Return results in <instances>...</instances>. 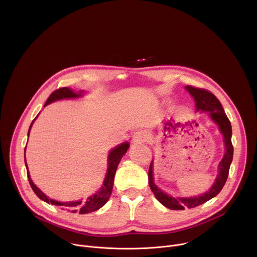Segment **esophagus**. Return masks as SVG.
<instances>
[{"instance_id":"esophagus-1","label":"esophagus","mask_w":257,"mask_h":257,"mask_svg":"<svg viewBox=\"0 0 257 257\" xmlns=\"http://www.w3.org/2000/svg\"><path fill=\"white\" fill-rule=\"evenodd\" d=\"M133 142H142L145 140V134L142 131H136L132 136Z\"/></svg>"}]
</instances>
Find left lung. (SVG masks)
<instances>
[{
	"label": "left lung",
	"instance_id": "left-lung-1",
	"mask_svg": "<svg viewBox=\"0 0 257 257\" xmlns=\"http://www.w3.org/2000/svg\"><path fill=\"white\" fill-rule=\"evenodd\" d=\"M185 88L195 100L196 112L199 111L201 113L202 112L209 113V117L211 118V120L218 126L219 131H221V133L224 136L226 152H225L224 158L218 164V175L213 183V185L210 187L208 191L195 197H173L163 192L155 184L154 173H153L154 162L151 163L150 170H149L150 187L154 192L156 198L163 205L173 210H183L186 207L188 208L196 207L208 201L209 199L213 198L221 192L229 176V170L233 160V152H234L233 144H232V126L227 115L225 114V111L221 102H219L216 96L212 94L210 91L202 88H197L190 85H187Z\"/></svg>",
	"mask_w": 257,
	"mask_h": 257
}]
</instances>
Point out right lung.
<instances>
[{"label":"right lung","instance_id":"add662e5","mask_svg":"<svg viewBox=\"0 0 257 257\" xmlns=\"http://www.w3.org/2000/svg\"><path fill=\"white\" fill-rule=\"evenodd\" d=\"M82 92L83 91H79L78 93H75L74 91L68 87L59 88V89L55 90L54 92H52V94L49 96L48 100L46 101L45 106L53 101H56V100H60V99H64V98L80 97V96H82ZM36 117H35V119H36ZM34 120L30 124L29 130H28V136H29V132H30V129H31V126H32ZM128 149H129V142H125V143L119 144L118 146H116V148H114L111 152H109L108 157H107V170H106V174H105V177H104V180L102 183V186L100 187V189L97 192H95L93 195L87 197L83 201L77 200V201L60 202V201L51 199L45 193H43L38 187L34 185V183L30 179V175L28 172L26 159H25V150H24V161H25V166H26V170H27V177H28L29 184H30L32 190L34 191V193L39 196V198L46 201L47 203H51V204L60 206L62 209H67L72 212H79L81 214L95 211V210L99 209L100 207H102L108 200L109 196H111L112 190H113V185H114V178H115V174H116L118 165H119L122 157L126 154Z\"/></svg>","mask_w":257,"mask_h":257}]
</instances>
